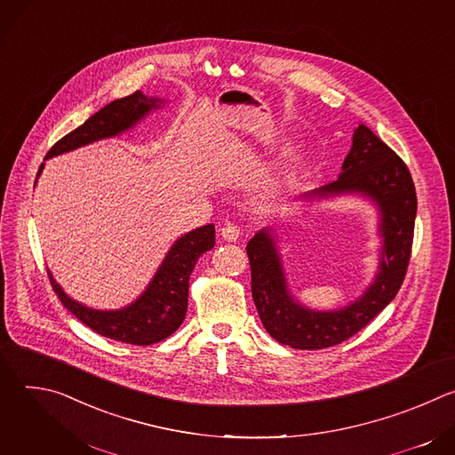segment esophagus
Wrapping results in <instances>:
<instances>
[{
  "label": "esophagus",
  "instance_id": "obj_1",
  "mask_svg": "<svg viewBox=\"0 0 455 455\" xmlns=\"http://www.w3.org/2000/svg\"><path fill=\"white\" fill-rule=\"evenodd\" d=\"M239 227L234 225V223H227L223 228H221V237L225 241H237L239 239Z\"/></svg>",
  "mask_w": 455,
  "mask_h": 455
}]
</instances>
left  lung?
<instances>
[{"label": "left lung", "mask_w": 455, "mask_h": 455, "mask_svg": "<svg viewBox=\"0 0 455 455\" xmlns=\"http://www.w3.org/2000/svg\"><path fill=\"white\" fill-rule=\"evenodd\" d=\"M339 194H362L379 212L383 241L378 274L355 302L331 311L302 306L288 290L272 228L259 230L246 244L259 318L272 339L293 349H326L351 339L396 297L407 274L418 211L414 181L405 162L363 124L355 129L339 180L302 198Z\"/></svg>", "instance_id": "8db88e82"}]
</instances>
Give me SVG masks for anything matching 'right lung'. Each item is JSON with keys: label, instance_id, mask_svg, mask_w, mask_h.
Segmentation results:
<instances>
[{"label": "right lung", "instance_id": "obj_1", "mask_svg": "<svg viewBox=\"0 0 455 455\" xmlns=\"http://www.w3.org/2000/svg\"><path fill=\"white\" fill-rule=\"evenodd\" d=\"M162 104V99L146 97L142 92H135L129 97L116 99L95 115H92L83 125L74 129L72 133L53 144L44 158L48 160L52 156L74 151L92 142L116 137L127 132V129H132L148 113L158 109ZM43 167L44 164H41L37 178ZM214 243L216 230L212 223L181 235L167 251L164 263L160 265L153 281L148 284L146 291L135 302L122 309L102 311L88 307L64 293L50 272L48 277L62 306L74 313L95 333L111 340H118L122 344L151 346L162 342L181 326L187 313L188 277L194 267H196L198 259L207 250H212Z\"/></svg>", "mask_w": 455, "mask_h": 455}]
</instances>
